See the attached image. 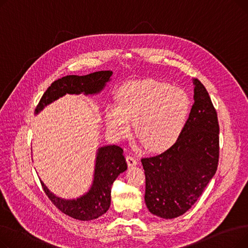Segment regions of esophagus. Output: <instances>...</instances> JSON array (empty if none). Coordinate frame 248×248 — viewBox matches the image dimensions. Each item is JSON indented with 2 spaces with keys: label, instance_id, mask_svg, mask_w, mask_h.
<instances>
[{
  "label": "esophagus",
  "instance_id": "esophagus-1",
  "mask_svg": "<svg viewBox=\"0 0 248 248\" xmlns=\"http://www.w3.org/2000/svg\"><path fill=\"white\" fill-rule=\"evenodd\" d=\"M126 163L128 165V167H134V166H137L138 165V160L133 157V155H126Z\"/></svg>",
  "mask_w": 248,
  "mask_h": 248
}]
</instances>
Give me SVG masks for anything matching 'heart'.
<instances>
[{
  "label": "heart",
  "instance_id": "b5f03b06",
  "mask_svg": "<svg viewBox=\"0 0 248 248\" xmlns=\"http://www.w3.org/2000/svg\"><path fill=\"white\" fill-rule=\"evenodd\" d=\"M189 104L179 87L153 79L128 81L117 93V106L107 107V129L113 139L122 140L131 134L135 124L137 137L149 151H164L179 136Z\"/></svg>",
  "mask_w": 248,
  "mask_h": 248
}]
</instances>
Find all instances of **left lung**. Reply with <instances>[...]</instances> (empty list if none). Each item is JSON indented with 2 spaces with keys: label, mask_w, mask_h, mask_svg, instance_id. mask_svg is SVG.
Here are the masks:
<instances>
[{
  "label": "left lung",
  "mask_w": 248,
  "mask_h": 248,
  "mask_svg": "<svg viewBox=\"0 0 248 248\" xmlns=\"http://www.w3.org/2000/svg\"><path fill=\"white\" fill-rule=\"evenodd\" d=\"M194 103L175 144L161 155L142 158L145 202L161 218L183 215L196 203L216 173L219 159L217 112L205 86L196 78Z\"/></svg>",
  "instance_id": "1"
}]
</instances>
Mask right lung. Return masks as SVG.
<instances>
[{
	"label": "right lung",
	"mask_w": 248,
	"mask_h": 248,
	"mask_svg": "<svg viewBox=\"0 0 248 248\" xmlns=\"http://www.w3.org/2000/svg\"><path fill=\"white\" fill-rule=\"evenodd\" d=\"M112 71H97L83 76L67 75L52 83L44 93L35 109L40 112L46 106L54 100L69 94H96L110 80ZM121 147L110 145L97 150L93 182L88 192L76 199H62L52 193L40 180L42 187L58 209L74 219L88 221L100 217L110 206L111 185L120 174L124 172L127 166Z\"/></svg>",
	"instance_id": "1"
}]
</instances>
